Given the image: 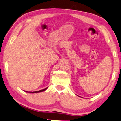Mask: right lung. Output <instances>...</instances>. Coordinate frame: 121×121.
Returning a JSON list of instances; mask_svg holds the SVG:
<instances>
[{"instance_id":"right-lung-1","label":"right lung","mask_w":121,"mask_h":121,"mask_svg":"<svg viewBox=\"0 0 121 121\" xmlns=\"http://www.w3.org/2000/svg\"><path fill=\"white\" fill-rule=\"evenodd\" d=\"M47 89V88H45V89H44L40 90V91H33V92H32V91H29V93H39V92H41V91H45V90H46Z\"/></svg>"}]
</instances>
